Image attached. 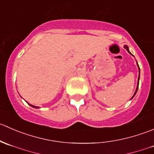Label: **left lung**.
Listing matches in <instances>:
<instances>
[{
	"label": "left lung",
	"mask_w": 154,
	"mask_h": 154,
	"mask_svg": "<svg viewBox=\"0 0 154 154\" xmlns=\"http://www.w3.org/2000/svg\"><path fill=\"white\" fill-rule=\"evenodd\" d=\"M124 48H125L126 50H127V51H128V53L130 54H131V55H133V54H131V53L130 52V51H129V48H128V46L127 45H125L124 46ZM136 64H137V66H138V68H139V77H138V83H137V86H136V91H135V93H134V94H133V97H131V99H133V97H134V96L136 95V92H137V91H138V88H139V79H140V68H139V65H138V63L137 62H136ZM131 99H130V100H131Z\"/></svg>",
	"instance_id": "obj_1"
}]
</instances>
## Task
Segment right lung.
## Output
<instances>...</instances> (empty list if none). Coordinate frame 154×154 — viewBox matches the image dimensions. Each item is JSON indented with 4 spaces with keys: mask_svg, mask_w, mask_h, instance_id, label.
<instances>
[{
    "mask_svg": "<svg viewBox=\"0 0 154 154\" xmlns=\"http://www.w3.org/2000/svg\"><path fill=\"white\" fill-rule=\"evenodd\" d=\"M28 104H29V106H30L33 107V108H35V109H38V106H33V105H32V104H29V103H28Z\"/></svg>",
    "mask_w": 154,
    "mask_h": 154,
    "instance_id": "1",
    "label": "right lung"
}]
</instances>
